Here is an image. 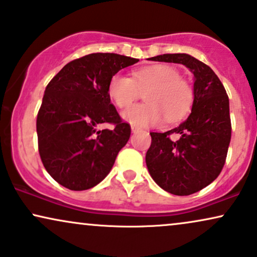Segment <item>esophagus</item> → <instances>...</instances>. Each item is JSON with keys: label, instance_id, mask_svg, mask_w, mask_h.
<instances>
[{"label": "esophagus", "instance_id": "1", "mask_svg": "<svg viewBox=\"0 0 257 257\" xmlns=\"http://www.w3.org/2000/svg\"><path fill=\"white\" fill-rule=\"evenodd\" d=\"M131 130H132V132H134V134H136V132H138V131H141V128L137 127V126H135V125L131 126Z\"/></svg>", "mask_w": 257, "mask_h": 257}]
</instances>
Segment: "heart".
<instances>
[{"label":"heart","mask_w":257,"mask_h":257,"mask_svg":"<svg viewBox=\"0 0 257 257\" xmlns=\"http://www.w3.org/2000/svg\"><path fill=\"white\" fill-rule=\"evenodd\" d=\"M108 94L120 108H126L144 94L145 103L123 110V119L136 126L156 125L162 121L174 123L182 120L194 101L193 85L181 77L175 66L155 64L134 71L132 78L114 75L108 84Z\"/></svg>","instance_id":"heart-1"}]
</instances>
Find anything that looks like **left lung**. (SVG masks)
Here are the masks:
<instances>
[{
  "label": "left lung",
  "instance_id": "left-lung-1",
  "mask_svg": "<svg viewBox=\"0 0 257 257\" xmlns=\"http://www.w3.org/2000/svg\"><path fill=\"white\" fill-rule=\"evenodd\" d=\"M151 61L179 63L194 75L192 113L177 127L150 132L145 161L154 181L174 195H191L219 175L231 141L229 96L208 65L186 53H166ZM177 134L179 140H172Z\"/></svg>",
  "mask_w": 257,
  "mask_h": 257
}]
</instances>
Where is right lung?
<instances>
[{
	"label": "right lung",
	"mask_w": 257,
	"mask_h": 257,
	"mask_svg": "<svg viewBox=\"0 0 257 257\" xmlns=\"http://www.w3.org/2000/svg\"><path fill=\"white\" fill-rule=\"evenodd\" d=\"M139 59L90 53L69 62L47 84L37 116L38 150L47 173L71 191L96 186L108 175L131 135L110 103V78ZM110 123L112 129L97 130Z\"/></svg>",
	"instance_id": "1"
}]
</instances>
